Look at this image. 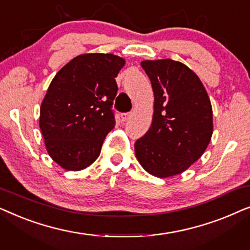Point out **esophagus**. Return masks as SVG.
Listing matches in <instances>:
<instances>
[{
    "label": "esophagus",
    "mask_w": 250,
    "mask_h": 250,
    "mask_svg": "<svg viewBox=\"0 0 250 250\" xmlns=\"http://www.w3.org/2000/svg\"><path fill=\"white\" fill-rule=\"evenodd\" d=\"M132 117V114L131 112H124V114H122L121 115V119H122V122H127L129 118Z\"/></svg>",
    "instance_id": "obj_1"
}]
</instances>
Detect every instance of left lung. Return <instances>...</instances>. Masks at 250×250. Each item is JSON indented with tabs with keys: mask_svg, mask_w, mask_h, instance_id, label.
I'll list each match as a JSON object with an SVG mask.
<instances>
[{
	"mask_svg": "<svg viewBox=\"0 0 250 250\" xmlns=\"http://www.w3.org/2000/svg\"><path fill=\"white\" fill-rule=\"evenodd\" d=\"M141 67L155 95L149 131L135 142V156L149 174L183 173L203 156L213 134V109L199 77L179 61L145 60Z\"/></svg>",
	"mask_w": 250,
	"mask_h": 250,
	"instance_id": "8db88e82",
	"label": "left lung"
}]
</instances>
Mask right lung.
Wrapping results in <instances>:
<instances>
[{"label":"right lung","instance_id":"obj_1","mask_svg":"<svg viewBox=\"0 0 250 250\" xmlns=\"http://www.w3.org/2000/svg\"><path fill=\"white\" fill-rule=\"evenodd\" d=\"M124 64L115 54H81L51 82L41 104L40 128L47 153L62 168L84 169L100 155L115 127V78Z\"/></svg>","mask_w":250,"mask_h":250}]
</instances>
